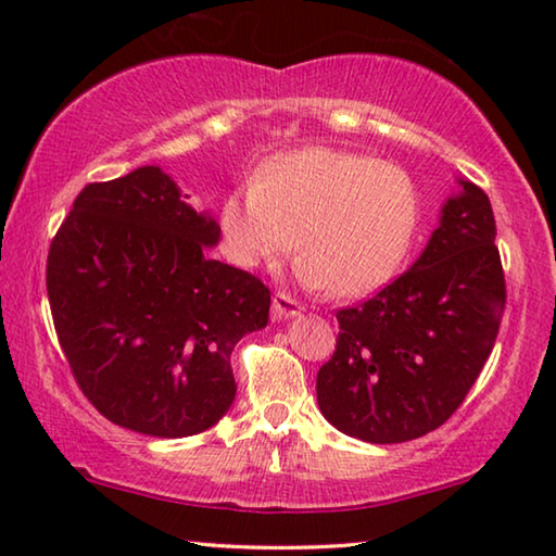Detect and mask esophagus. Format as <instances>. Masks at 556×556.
<instances>
[{"instance_id":"34e87169","label":"esophagus","mask_w":556,"mask_h":556,"mask_svg":"<svg viewBox=\"0 0 556 556\" xmlns=\"http://www.w3.org/2000/svg\"><path fill=\"white\" fill-rule=\"evenodd\" d=\"M301 312H304V306H301L296 299H291L289 294H285V291L275 294V301H271V314L277 318H294Z\"/></svg>"}]
</instances>
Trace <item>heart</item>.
<instances>
[{"label": "heart", "instance_id": "obj_1", "mask_svg": "<svg viewBox=\"0 0 556 556\" xmlns=\"http://www.w3.org/2000/svg\"><path fill=\"white\" fill-rule=\"evenodd\" d=\"M419 188L402 166L312 147L265 164L257 184L220 203L225 255L242 269L275 267L299 250L308 289L363 296L397 275L417 238Z\"/></svg>", "mask_w": 556, "mask_h": 556}]
</instances>
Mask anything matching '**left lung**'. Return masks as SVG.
Instances as JSON below:
<instances>
[{"label": "left lung", "mask_w": 556, "mask_h": 556, "mask_svg": "<svg viewBox=\"0 0 556 556\" xmlns=\"http://www.w3.org/2000/svg\"><path fill=\"white\" fill-rule=\"evenodd\" d=\"M417 262L361 306L336 314L333 357L316 375L324 417L368 444L439 429L491 355L505 277L488 195L458 178Z\"/></svg>", "instance_id": "obj_1"}]
</instances>
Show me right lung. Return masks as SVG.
Instances as JSON below:
<instances>
[{"instance_id":"add662e5","label":"right lung","mask_w":556,"mask_h":556,"mask_svg":"<svg viewBox=\"0 0 556 556\" xmlns=\"http://www.w3.org/2000/svg\"><path fill=\"white\" fill-rule=\"evenodd\" d=\"M184 199L159 166L88 184L46 265L83 394L112 425L159 439L218 425L238 390L232 348L269 321V289L205 255L220 225Z\"/></svg>"}]
</instances>
